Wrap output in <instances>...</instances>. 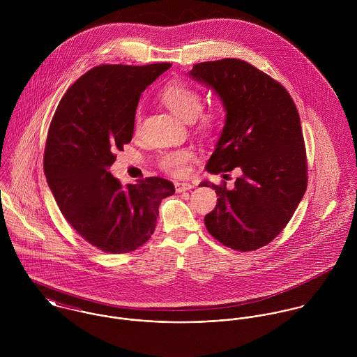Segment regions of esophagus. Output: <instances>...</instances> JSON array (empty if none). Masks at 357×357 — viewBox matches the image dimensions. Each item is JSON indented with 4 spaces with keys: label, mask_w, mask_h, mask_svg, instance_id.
<instances>
[{
    "label": "esophagus",
    "mask_w": 357,
    "mask_h": 357,
    "mask_svg": "<svg viewBox=\"0 0 357 357\" xmlns=\"http://www.w3.org/2000/svg\"><path fill=\"white\" fill-rule=\"evenodd\" d=\"M174 185H176V192H178V194L185 192L192 188V184H190V183H176Z\"/></svg>",
    "instance_id": "1"
}]
</instances>
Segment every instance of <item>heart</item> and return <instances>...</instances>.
I'll return each mask as SVG.
<instances>
[{"label":"heart","mask_w":357,"mask_h":357,"mask_svg":"<svg viewBox=\"0 0 357 357\" xmlns=\"http://www.w3.org/2000/svg\"><path fill=\"white\" fill-rule=\"evenodd\" d=\"M159 100L163 102L176 116L187 122L195 121L202 109V93L194 86L183 81H173L167 84L160 91ZM220 116H221V112L218 108L208 109L207 112H204L199 116L201 128L202 129L213 128L218 122ZM139 121L140 118L137 115L136 118L137 125H139ZM191 158H192V153L190 150H177V151L165 153L160 159V167L173 176H181L185 173V165Z\"/></svg>","instance_id":"1"}]
</instances>
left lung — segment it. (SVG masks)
Returning a JSON list of instances; mask_svg holds the SVG:
<instances>
[{"mask_svg":"<svg viewBox=\"0 0 357 357\" xmlns=\"http://www.w3.org/2000/svg\"><path fill=\"white\" fill-rule=\"evenodd\" d=\"M188 75L213 91L225 109V123L206 170H241L232 190L225 183L199 184L218 197L204 225L227 248L257 250L282 232L305 194L298 111L279 82L239 59L198 63Z\"/></svg>","mask_w":357,"mask_h":357,"instance_id":"left-lung-1","label":"left lung"}]
</instances>
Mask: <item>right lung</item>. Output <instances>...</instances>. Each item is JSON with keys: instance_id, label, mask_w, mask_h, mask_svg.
Masks as SVG:
<instances>
[{"instance_id": "add662e5", "label": "right lung", "mask_w": 357, "mask_h": 357, "mask_svg": "<svg viewBox=\"0 0 357 357\" xmlns=\"http://www.w3.org/2000/svg\"><path fill=\"white\" fill-rule=\"evenodd\" d=\"M167 68L170 63L98 66L70 86L53 115L44 156L48 185L71 227L105 253L143 246L160 201L174 194L160 177L123 187L109 173L115 151L132 140L142 93Z\"/></svg>"}]
</instances>
